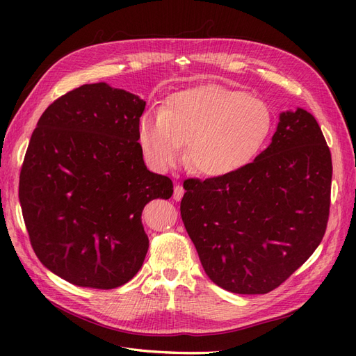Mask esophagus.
<instances>
[{
  "label": "esophagus",
  "instance_id": "esophagus-1",
  "mask_svg": "<svg viewBox=\"0 0 356 356\" xmlns=\"http://www.w3.org/2000/svg\"><path fill=\"white\" fill-rule=\"evenodd\" d=\"M182 196H184V188H182V186H175V188H174V200H177V202H179L181 199H182Z\"/></svg>",
  "mask_w": 356,
  "mask_h": 356
}]
</instances>
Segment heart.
<instances>
[{
  "label": "heart",
  "mask_w": 356,
  "mask_h": 356,
  "mask_svg": "<svg viewBox=\"0 0 356 356\" xmlns=\"http://www.w3.org/2000/svg\"><path fill=\"white\" fill-rule=\"evenodd\" d=\"M272 129L268 105L242 90L203 84L172 93L160 114L139 118L138 139L157 170L184 156L199 174L224 177L242 169L260 152Z\"/></svg>",
  "instance_id": "1"
}]
</instances>
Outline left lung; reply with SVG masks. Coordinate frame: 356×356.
Instances as JSON below:
<instances>
[{
    "label": "left lung",
    "mask_w": 356,
    "mask_h": 356,
    "mask_svg": "<svg viewBox=\"0 0 356 356\" xmlns=\"http://www.w3.org/2000/svg\"><path fill=\"white\" fill-rule=\"evenodd\" d=\"M331 153L303 108L279 117L272 143L224 177L187 179L181 218L204 273L236 294H267L284 284L324 238Z\"/></svg>",
    "instance_id": "8db88e82"
}]
</instances>
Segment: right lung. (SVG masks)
<instances>
[{"mask_svg":"<svg viewBox=\"0 0 356 356\" xmlns=\"http://www.w3.org/2000/svg\"><path fill=\"white\" fill-rule=\"evenodd\" d=\"M144 110L134 93L83 84L50 104L32 132L20 207L38 260L70 284L113 289L144 263L143 209L174 193L170 178L144 163Z\"/></svg>","mask_w":356,"mask_h":356,"instance_id":"add662e5","label":"right lung"}]
</instances>
